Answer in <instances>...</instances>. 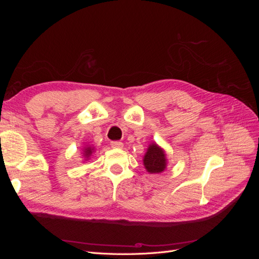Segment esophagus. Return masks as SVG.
<instances>
[{"instance_id": "obj_1", "label": "esophagus", "mask_w": 259, "mask_h": 259, "mask_svg": "<svg viewBox=\"0 0 259 259\" xmlns=\"http://www.w3.org/2000/svg\"><path fill=\"white\" fill-rule=\"evenodd\" d=\"M111 147L115 149H122L123 148V143L121 142H111Z\"/></svg>"}]
</instances>
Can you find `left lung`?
Segmentation results:
<instances>
[{
	"label": "left lung",
	"instance_id": "8db88e82",
	"mask_svg": "<svg viewBox=\"0 0 259 259\" xmlns=\"http://www.w3.org/2000/svg\"><path fill=\"white\" fill-rule=\"evenodd\" d=\"M144 165L150 174L162 173L167 166L165 151L155 143L150 144L144 156Z\"/></svg>",
	"mask_w": 259,
	"mask_h": 259
}]
</instances>
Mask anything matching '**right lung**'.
I'll return each instance as SVG.
<instances>
[{"instance_id":"add662e5","label":"right lung","mask_w":259,"mask_h":259,"mask_svg":"<svg viewBox=\"0 0 259 259\" xmlns=\"http://www.w3.org/2000/svg\"><path fill=\"white\" fill-rule=\"evenodd\" d=\"M93 152H94V147H92V146H86V147L84 148V150H83V156L85 158V160L89 159L90 156L92 155Z\"/></svg>"}]
</instances>
